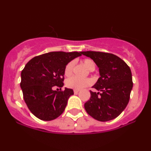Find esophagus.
I'll list each match as a JSON object with an SVG mask.
<instances>
[{"instance_id": "34e87169", "label": "esophagus", "mask_w": 151, "mask_h": 151, "mask_svg": "<svg viewBox=\"0 0 151 151\" xmlns=\"http://www.w3.org/2000/svg\"><path fill=\"white\" fill-rule=\"evenodd\" d=\"M79 90H76V89L74 90V93H77L78 92H79Z\"/></svg>"}]
</instances>
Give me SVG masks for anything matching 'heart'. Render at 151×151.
I'll use <instances>...</instances> for the list:
<instances>
[{"instance_id": "obj_1", "label": "heart", "mask_w": 151, "mask_h": 151, "mask_svg": "<svg viewBox=\"0 0 151 151\" xmlns=\"http://www.w3.org/2000/svg\"><path fill=\"white\" fill-rule=\"evenodd\" d=\"M81 63L89 71L94 70L95 67V62L93 61L92 60L89 58L84 59L81 61ZM74 67V62H70L67 64L65 66V70H64V74L67 77L70 76L72 73V70H73ZM91 84V80L88 78H85V79H79L76 77H72L69 79H67L66 81V86L70 89H73L76 90H80L82 89L83 88L86 87V86H89Z\"/></svg>"}]
</instances>
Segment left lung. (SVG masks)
Masks as SVG:
<instances>
[{
	"label": "left lung",
	"mask_w": 151,
	"mask_h": 151,
	"mask_svg": "<svg viewBox=\"0 0 151 151\" xmlns=\"http://www.w3.org/2000/svg\"><path fill=\"white\" fill-rule=\"evenodd\" d=\"M96 63L100 77L90 91L91 97L84 104L89 115L99 121L115 119L126 109L133 88L132 74L127 64L113 54L101 52H81Z\"/></svg>",
	"instance_id": "8db88e82"
}]
</instances>
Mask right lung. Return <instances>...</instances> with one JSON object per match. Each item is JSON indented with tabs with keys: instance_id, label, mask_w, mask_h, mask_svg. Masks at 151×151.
I'll return each instance as SVG.
<instances>
[{
	"instance_id": "1",
	"label": "right lung",
	"mask_w": 151,
	"mask_h": 151,
	"mask_svg": "<svg viewBox=\"0 0 151 151\" xmlns=\"http://www.w3.org/2000/svg\"><path fill=\"white\" fill-rule=\"evenodd\" d=\"M81 52H51L36 56L21 72L20 87L31 113L43 121L57 119L65 111L73 90L65 88L54 91L55 86H64V70L67 64L81 56Z\"/></svg>"
}]
</instances>
